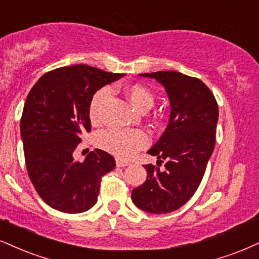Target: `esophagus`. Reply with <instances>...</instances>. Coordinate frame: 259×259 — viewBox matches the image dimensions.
Segmentation results:
<instances>
[{
	"mask_svg": "<svg viewBox=\"0 0 259 259\" xmlns=\"http://www.w3.org/2000/svg\"><path fill=\"white\" fill-rule=\"evenodd\" d=\"M127 165H130V162L122 161V159H120V158L116 159V167L123 168V167H127Z\"/></svg>",
	"mask_w": 259,
	"mask_h": 259,
	"instance_id": "obj_1",
	"label": "esophagus"
}]
</instances>
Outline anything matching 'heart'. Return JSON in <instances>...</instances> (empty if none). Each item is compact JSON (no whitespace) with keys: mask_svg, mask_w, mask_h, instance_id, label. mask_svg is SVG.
I'll use <instances>...</instances> for the list:
<instances>
[{"mask_svg":"<svg viewBox=\"0 0 259 259\" xmlns=\"http://www.w3.org/2000/svg\"><path fill=\"white\" fill-rule=\"evenodd\" d=\"M109 88H102L92 97L89 107V115L92 121L100 119L102 105L110 96ZM126 95L139 111H148L154 105V96L142 85H131L126 89ZM149 143L148 136L140 130H116L102 131L97 137V144L105 151L119 158H130L139 150L144 149Z\"/></svg>","mask_w":259,"mask_h":259,"instance_id":"b5f03b06","label":"heart"}]
</instances>
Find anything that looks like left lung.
Here are the masks:
<instances>
[{
    "label": "left lung",
    "instance_id": "left-lung-1",
    "mask_svg": "<svg viewBox=\"0 0 259 259\" xmlns=\"http://www.w3.org/2000/svg\"><path fill=\"white\" fill-rule=\"evenodd\" d=\"M164 88L170 103L167 128L148 154L157 165L146 164V181L132 191V200L150 213H168L193 196L215 148L219 105L202 80L175 71L139 74Z\"/></svg>",
    "mask_w": 259,
    "mask_h": 259
}]
</instances>
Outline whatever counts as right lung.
<instances>
[{"mask_svg": "<svg viewBox=\"0 0 259 259\" xmlns=\"http://www.w3.org/2000/svg\"><path fill=\"white\" fill-rule=\"evenodd\" d=\"M123 75L75 65L46 73L31 89L20 121L25 161L37 193L53 209L79 213L97 202L101 178L115 168V159L95 149L78 162L73 152L91 131L94 95Z\"/></svg>", "mask_w": 259, "mask_h": 259, "instance_id": "obj_1", "label": "right lung"}]
</instances>
